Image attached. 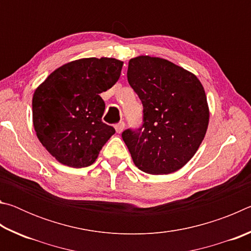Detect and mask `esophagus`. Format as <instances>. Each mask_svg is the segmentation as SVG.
Listing matches in <instances>:
<instances>
[{
	"mask_svg": "<svg viewBox=\"0 0 251 251\" xmlns=\"http://www.w3.org/2000/svg\"><path fill=\"white\" fill-rule=\"evenodd\" d=\"M124 128H125V123L124 122H120L118 123V124H116L115 125V129H116V131L118 134H121L123 130H124Z\"/></svg>",
	"mask_w": 251,
	"mask_h": 251,
	"instance_id": "1",
	"label": "esophagus"
}]
</instances>
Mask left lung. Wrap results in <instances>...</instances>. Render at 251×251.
I'll list each match as a JSON object with an SVG mask.
<instances>
[{
  "label": "left lung",
  "mask_w": 251,
  "mask_h": 251,
  "mask_svg": "<svg viewBox=\"0 0 251 251\" xmlns=\"http://www.w3.org/2000/svg\"><path fill=\"white\" fill-rule=\"evenodd\" d=\"M127 79L142 100L144 124L122 137L141 171L167 175L196 154L209 123L201 80L167 59L148 55L130 58Z\"/></svg>",
  "instance_id": "obj_1"
}]
</instances>
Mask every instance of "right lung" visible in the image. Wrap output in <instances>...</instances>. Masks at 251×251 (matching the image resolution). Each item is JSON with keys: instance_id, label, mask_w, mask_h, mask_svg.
I'll list each match as a JSON object with an SVG mask.
<instances>
[{"instance_id": "obj_1", "label": "right lung", "mask_w": 251, "mask_h": 251, "mask_svg": "<svg viewBox=\"0 0 251 251\" xmlns=\"http://www.w3.org/2000/svg\"><path fill=\"white\" fill-rule=\"evenodd\" d=\"M123 64L113 57L76 59L52 72L34 92V129L61 164L90 166L115 134L101 122L105 103L100 94L117 82Z\"/></svg>"}]
</instances>
